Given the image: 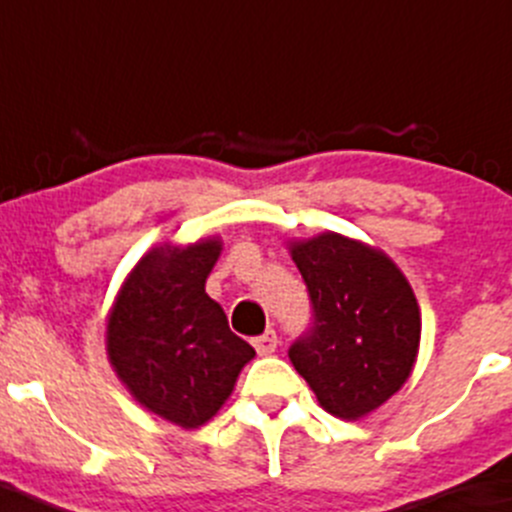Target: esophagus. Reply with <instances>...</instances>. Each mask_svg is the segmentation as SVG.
Wrapping results in <instances>:
<instances>
[{
	"mask_svg": "<svg viewBox=\"0 0 512 512\" xmlns=\"http://www.w3.org/2000/svg\"><path fill=\"white\" fill-rule=\"evenodd\" d=\"M252 346H255V351L260 355H272L277 351L279 341H277V333L274 331H265L262 336H257L255 341H252Z\"/></svg>",
	"mask_w": 512,
	"mask_h": 512,
	"instance_id": "1",
	"label": "esophagus"
}]
</instances>
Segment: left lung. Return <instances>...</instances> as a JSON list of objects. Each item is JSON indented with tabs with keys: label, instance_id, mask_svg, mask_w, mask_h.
<instances>
[{
	"label": "left lung",
	"instance_id": "left-lung-1",
	"mask_svg": "<svg viewBox=\"0 0 512 512\" xmlns=\"http://www.w3.org/2000/svg\"><path fill=\"white\" fill-rule=\"evenodd\" d=\"M314 304V326L289 360L338 419L385 405L412 375L422 336L417 297L383 250L341 233L289 240Z\"/></svg>",
	"mask_w": 512,
	"mask_h": 512
}]
</instances>
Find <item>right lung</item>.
I'll return each instance as SVG.
<instances>
[{"mask_svg":"<svg viewBox=\"0 0 512 512\" xmlns=\"http://www.w3.org/2000/svg\"><path fill=\"white\" fill-rule=\"evenodd\" d=\"M218 235L144 252L105 319L107 360L129 395L166 422L198 429L218 414L255 348L206 294Z\"/></svg>","mask_w":512,"mask_h":512,"instance_id":"add662e5","label":"right lung"}]
</instances>
